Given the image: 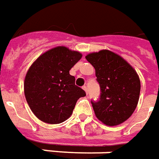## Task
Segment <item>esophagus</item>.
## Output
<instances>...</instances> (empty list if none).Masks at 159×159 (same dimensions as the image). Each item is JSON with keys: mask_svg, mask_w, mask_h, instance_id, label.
<instances>
[{"mask_svg": "<svg viewBox=\"0 0 159 159\" xmlns=\"http://www.w3.org/2000/svg\"><path fill=\"white\" fill-rule=\"evenodd\" d=\"M83 89L86 92V93H88V89H87V87H86V86H83Z\"/></svg>", "mask_w": 159, "mask_h": 159, "instance_id": "obj_1", "label": "esophagus"}]
</instances>
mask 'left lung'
I'll return each instance as SVG.
<instances>
[{"mask_svg":"<svg viewBox=\"0 0 159 159\" xmlns=\"http://www.w3.org/2000/svg\"><path fill=\"white\" fill-rule=\"evenodd\" d=\"M87 61L94 67L100 98L92 102L95 116L109 126L130 118L139 101L141 82L136 70L123 57L109 50L90 53Z\"/></svg>","mask_w":159,"mask_h":159,"instance_id":"1","label":"left lung"}]
</instances>
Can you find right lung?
I'll list each match as a JSON object with an SVG mask.
<instances>
[{"label": "right lung", "mask_w": 159, "mask_h": 159, "mask_svg": "<svg viewBox=\"0 0 159 159\" xmlns=\"http://www.w3.org/2000/svg\"><path fill=\"white\" fill-rule=\"evenodd\" d=\"M82 56L67 47H55L39 56L28 70L24 95L32 112L41 121L64 122L71 116L77 99L86 96L69 72Z\"/></svg>", "instance_id": "1"}]
</instances>
